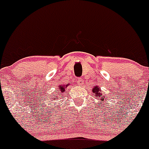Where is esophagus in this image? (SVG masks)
I'll list each match as a JSON object with an SVG mask.
<instances>
[{"instance_id":"1","label":"esophagus","mask_w":149,"mask_h":149,"mask_svg":"<svg viewBox=\"0 0 149 149\" xmlns=\"http://www.w3.org/2000/svg\"><path fill=\"white\" fill-rule=\"evenodd\" d=\"M76 82H77V84L78 85V86H81V85L83 84V83H84L83 80L81 79V78H77V81H76Z\"/></svg>"}]
</instances>
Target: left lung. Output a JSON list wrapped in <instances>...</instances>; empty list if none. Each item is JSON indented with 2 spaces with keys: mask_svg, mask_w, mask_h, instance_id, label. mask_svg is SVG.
Segmentation results:
<instances>
[{
  "mask_svg": "<svg viewBox=\"0 0 149 149\" xmlns=\"http://www.w3.org/2000/svg\"><path fill=\"white\" fill-rule=\"evenodd\" d=\"M101 88L100 87V86H95V87L93 88L92 92L93 93V95L95 96V98H96L97 100H100L101 102H105V97L104 96V95H102V93H101Z\"/></svg>",
  "mask_w": 149,
  "mask_h": 149,
  "instance_id": "obj_1",
  "label": "left lung"
}]
</instances>
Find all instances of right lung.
I'll return each mask as SVG.
<instances>
[{"label":"right lung","mask_w":149,"mask_h":149,"mask_svg":"<svg viewBox=\"0 0 149 149\" xmlns=\"http://www.w3.org/2000/svg\"><path fill=\"white\" fill-rule=\"evenodd\" d=\"M68 85V84H59V86H58V93H57V94L55 96H53L52 101H53V100L55 101L56 100H59V96H62V94L65 91V89L67 88Z\"/></svg>","instance_id":"1"}]
</instances>
